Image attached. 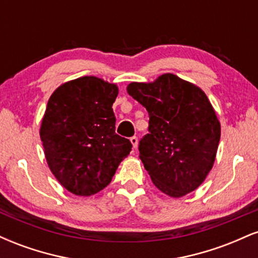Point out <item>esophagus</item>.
I'll list each match as a JSON object with an SVG mask.
<instances>
[{
    "label": "esophagus",
    "mask_w": 258,
    "mask_h": 258,
    "mask_svg": "<svg viewBox=\"0 0 258 258\" xmlns=\"http://www.w3.org/2000/svg\"><path fill=\"white\" fill-rule=\"evenodd\" d=\"M130 141H131L133 148H135V149H136V148H137V146H138V138L136 137V136H133V137L130 138Z\"/></svg>",
    "instance_id": "1"
}]
</instances>
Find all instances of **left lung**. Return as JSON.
Masks as SVG:
<instances>
[{
  "label": "left lung",
  "mask_w": 258,
  "mask_h": 258,
  "mask_svg": "<svg viewBox=\"0 0 258 258\" xmlns=\"http://www.w3.org/2000/svg\"><path fill=\"white\" fill-rule=\"evenodd\" d=\"M127 92L149 114L139 159L156 188L172 198L197 189L214 165L221 125L199 87L165 74L152 84L132 82Z\"/></svg>",
  "instance_id": "8db88e82"
}]
</instances>
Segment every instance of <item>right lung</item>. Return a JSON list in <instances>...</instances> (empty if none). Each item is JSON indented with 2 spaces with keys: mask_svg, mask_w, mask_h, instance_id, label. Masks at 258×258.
Listing matches in <instances>:
<instances>
[{
  "mask_svg": "<svg viewBox=\"0 0 258 258\" xmlns=\"http://www.w3.org/2000/svg\"><path fill=\"white\" fill-rule=\"evenodd\" d=\"M116 85L84 76L61 85L47 103L40 136L52 173L73 194L90 197L111 182L131 152L115 133Z\"/></svg>",
  "mask_w": 258,
  "mask_h": 258,
  "instance_id": "1",
  "label": "right lung"
}]
</instances>
